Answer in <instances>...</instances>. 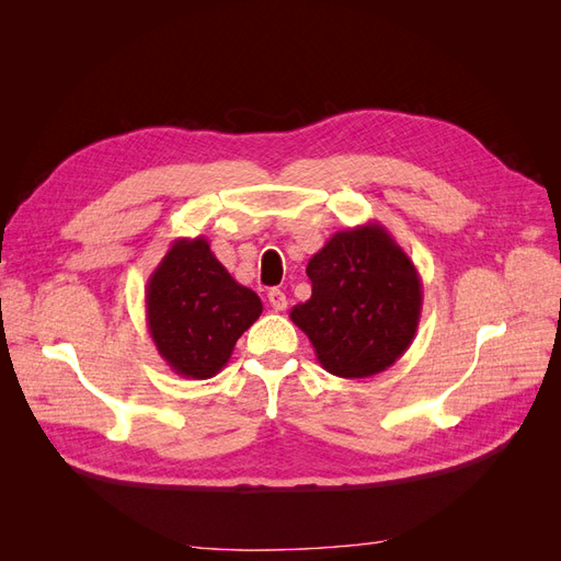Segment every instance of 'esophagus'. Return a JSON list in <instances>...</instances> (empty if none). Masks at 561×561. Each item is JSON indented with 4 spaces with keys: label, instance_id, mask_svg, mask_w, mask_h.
<instances>
[{
    "label": "esophagus",
    "instance_id": "obj_1",
    "mask_svg": "<svg viewBox=\"0 0 561 561\" xmlns=\"http://www.w3.org/2000/svg\"><path fill=\"white\" fill-rule=\"evenodd\" d=\"M268 304L276 311H285L287 309V297H285L283 290H276V287H274V290H268Z\"/></svg>",
    "mask_w": 561,
    "mask_h": 561
}]
</instances>
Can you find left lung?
<instances>
[{
    "label": "left lung",
    "mask_w": 561,
    "mask_h": 561,
    "mask_svg": "<svg viewBox=\"0 0 561 561\" xmlns=\"http://www.w3.org/2000/svg\"><path fill=\"white\" fill-rule=\"evenodd\" d=\"M307 276L311 299L297 304L290 318L330 375L375 377L414 342L423 285L379 222L336 231L309 260Z\"/></svg>",
    "instance_id": "obj_1"
}]
</instances>
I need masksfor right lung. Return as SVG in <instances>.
<instances>
[{"instance_id":"1","label":"right lung","mask_w":561,"mask_h":561,"mask_svg":"<svg viewBox=\"0 0 561 561\" xmlns=\"http://www.w3.org/2000/svg\"><path fill=\"white\" fill-rule=\"evenodd\" d=\"M145 313L165 365L184 379H210L260 318L262 301L196 236L178 239L163 254L145 287Z\"/></svg>"}]
</instances>
